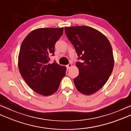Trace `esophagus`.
<instances>
[{"label":"esophagus","instance_id":"esophagus-1","mask_svg":"<svg viewBox=\"0 0 131 131\" xmlns=\"http://www.w3.org/2000/svg\"><path fill=\"white\" fill-rule=\"evenodd\" d=\"M71 66H72V64L69 63L67 66H66V67H67V69L69 70V69H70L71 68Z\"/></svg>","mask_w":131,"mask_h":131}]
</instances>
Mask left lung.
<instances>
[{"instance_id": "obj_1", "label": "left lung", "mask_w": 131, "mask_h": 131, "mask_svg": "<svg viewBox=\"0 0 131 131\" xmlns=\"http://www.w3.org/2000/svg\"><path fill=\"white\" fill-rule=\"evenodd\" d=\"M69 40L79 58L76 63L79 75L74 79L77 90L85 95L93 94L107 82L112 74L114 60L112 46L105 36L87 26L65 27Z\"/></svg>"}]
</instances>
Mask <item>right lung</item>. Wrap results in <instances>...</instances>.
<instances>
[{"mask_svg":"<svg viewBox=\"0 0 131 131\" xmlns=\"http://www.w3.org/2000/svg\"><path fill=\"white\" fill-rule=\"evenodd\" d=\"M63 31V27L39 28L30 32L21 44L18 57L19 73L29 87L42 96L55 93L66 74L65 66L49 63Z\"/></svg>","mask_w":131,"mask_h":131,"instance_id":"obj_1","label":"right lung"}]
</instances>
